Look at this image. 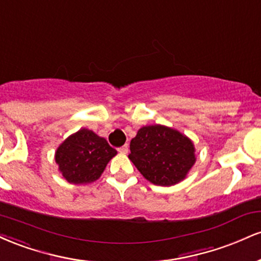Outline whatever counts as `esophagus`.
<instances>
[{"label":"esophagus","instance_id":"obj_1","mask_svg":"<svg viewBox=\"0 0 261 261\" xmlns=\"http://www.w3.org/2000/svg\"><path fill=\"white\" fill-rule=\"evenodd\" d=\"M118 151L120 152V153H122V154H126L127 152H128V146L127 145H124V146H122V147L118 148Z\"/></svg>","mask_w":261,"mask_h":261}]
</instances>
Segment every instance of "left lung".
<instances>
[{
    "mask_svg": "<svg viewBox=\"0 0 261 261\" xmlns=\"http://www.w3.org/2000/svg\"><path fill=\"white\" fill-rule=\"evenodd\" d=\"M128 160L149 182L172 187L187 178L196 162L193 141L164 125L141 127L131 140Z\"/></svg>",
    "mask_w": 261,
    "mask_h": 261,
    "instance_id": "8db88e82",
    "label": "left lung"
}]
</instances>
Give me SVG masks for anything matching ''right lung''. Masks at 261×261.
Here are the masks:
<instances>
[{
    "label": "right lung",
    "instance_id": "obj_1",
    "mask_svg": "<svg viewBox=\"0 0 261 261\" xmlns=\"http://www.w3.org/2000/svg\"><path fill=\"white\" fill-rule=\"evenodd\" d=\"M104 137L83 127L66 139L55 152L62 176L71 184H89L100 178L107 164L115 157Z\"/></svg>",
    "mask_w": 261,
    "mask_h": 261
}]
</instances>
